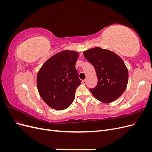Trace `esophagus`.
I'll use <instances>...</instances> for the list:
<instances>
[{
    "instance_id": "obj_1",
    "label": "esophagus",
    "mask_w": 152,
    "mask_h": 152,
    "mask_svg": "<svg viewBox=\"0 0 152 152\" xmlns=\"http://www.w3.org/2000/svg\"><path fill=\"white\" fill-rule=\"evenodd\" d=\"M82 84H83L84 85H86V84H87V80H82Z\"/></svg>"
}]
</instances>
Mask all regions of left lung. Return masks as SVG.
<instances>
[{"mask_svg": "<svg viewBox=\"0 0 152 152\" xmlns=\"http://www.w3.org/2000/svg\"><path fill=\"white\" fill-rule=\"evenodd\" d=\"M93 65L98 77V84L90 91L94 97L104 103L118 99L126 90L128 70L122 58L108 49L94 48L83 53Z\"/></svg>", "mask_w": 152, "mask_h": 152, "instance_id": "1", "label": "left lung"}]
</instances>
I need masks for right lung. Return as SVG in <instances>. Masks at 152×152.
Wrapping results in <instances>:
<instances>
[{"label": "right lung", "instance_id": "add662e5", "mask_svg": "<svg viewBox=\"0 0 152 152\" xmlns=\"http://www.w3.org/2000/svg\"><path fill=\"white\" fill-rule=\"evenodd\" d=\"M79 53L65 50L50 57L37 76L39 93L49 107L63 110L70 107L81 83L75 63Z\"/></svg>", "mask_w": 152, "mask_h": 152}]
</instances>
